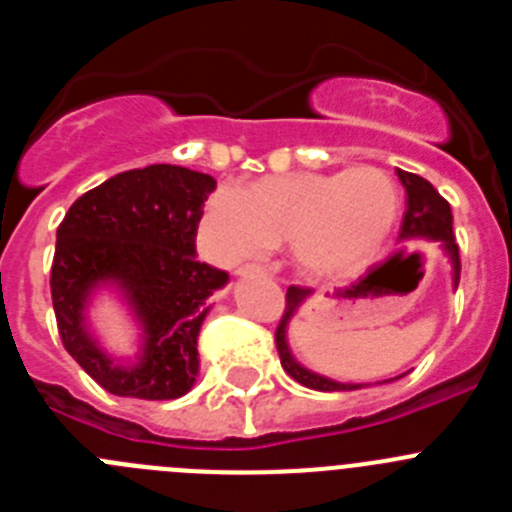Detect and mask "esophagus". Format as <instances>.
I'll use <instances>...</instances> for the list:
<instances>
[{
  "instance_id": "esophagus-1",
  "label": "esophagus",
  "mask_w": 512,
  "mask_h": 512,
  "mask_svg": "<svg viewBox=\"0 0 512 512\" xmlns=\"http://www.w3.org/2000/svg\"><path fill=\"white\" fill-rule=\"evenodd\" d=\"M238 274H241V277H253V274H269V269L261 264H246L238 269Z\"/></svg>"
}]
</instances>
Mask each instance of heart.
<instances>
[{
  "label": "heart",
  "instance_id": "obj_1",
  "mask_svg": "<svg viewBox=\"0 0 512 512\" xmlns=\"http://www.w3.org/2000/svg\"><path fill=\"white\" fill-rule=\"evenodd\" d=\"M400 215L392 176L374 166L336 174L269 176L243 189L220 184L202 215L215 256L241 261L292 241L297 266L312 277H348L377 259Z\"/></svg>",
  "mask_w": 512,
  "mask_h": 512
}]
</instances>
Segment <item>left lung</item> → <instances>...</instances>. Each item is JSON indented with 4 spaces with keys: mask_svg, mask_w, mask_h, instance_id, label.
I'll use <instances>...</instances> for the list:
<instances>
[{
    "mask_svg": "<svg viewBox=\"0 0 512 512\" xmlns=\"http://www.w3.org/2000/svg\"><path fill=\"white\" fill-rule=\"evenodd\" d=\"M397 179H400L402 187H405V194H408V200H405V215H402V225H400V241H436L438 246L443 248V253L449 256L451 274H454V287H459L461 261H459V246H456V238H454V217H451L449 202L443 200L441 194L436 192V187H433L428 179H423V176L397 169ZM307 297H310V289L305 287L287 289V307H284V315L277 325V351H279V359H282L284 372L295 379V382L305 384V387L318 392L361 390V387H366V384L336 382V379H328L323 377V374L310 372L307 366H302L300 361L292 356V348H289L287 343V325L289 320L295 318V312L300 310L302 302H305Z\"/></svg>",
    "mask_w": 512,
    "mask_h": 512,
    "instance_id": "obj_1",
    "label": "left lung"
}]
</instances>
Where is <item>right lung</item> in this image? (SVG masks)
Returning a JSON list of instances; mask_svg holds the SVG:
<instances>
[{"label":"right lung","instance_id":"add662e5","mask_svg":"<svg viewBox=\"0 0 512 512\" xmlns=\"http://www.w3.org/2000/svg\"><path fill=\"white\" fill-rule=\"evenodd\" d=\"M215 179L184 166L122 171L81 194L56 233L51 269L61 341L99 387L117 397L176 400L200 374L197 336L228 274L197 261V228ZM112 286L141 328L135 360L103 351L86 310Z\"/></svg>","mask_w":512,"mask_h":512}]
</instances>
